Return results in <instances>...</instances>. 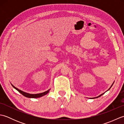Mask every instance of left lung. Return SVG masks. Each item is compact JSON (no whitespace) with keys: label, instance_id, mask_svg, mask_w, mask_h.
<instances>
[{"label":"left lung","instance_id":"obj_1","mask_svg":"<svg viewBox=\"0 0 124 124\" xmlns=\"http://www.w3.org/2000/svg\"><path fill=\"white\" fill-rule=\"evenodd\" d=\"M114 83H113V84H112V85L111 86V87H110V88H109V89H108V91H109V89H110V88H111V87H112V86L113 85V84H114ZM104 94V93H103V94H101V95H99V96H97V97H95V98H97V97H100V96H102V95H103V94ZM92 99H94V98H92Z\"/></svg>","mask_w":124,"mask_h":124}]
</instances>
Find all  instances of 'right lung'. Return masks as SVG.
I'll return each instance as SVG.
<instances>
[{"mask_svg":"<svg viewBox=\"0 0 124 124\" xmlns=\"http://www.w3.org/2000/svg\"><path fill=\"white\" fill-rule=\"evenodd\" d=\"M12 85L13 87H14L15 89H16V90L18 92H20V93L21 94H22L23 96H24L27 97H28V98H38V97H42V96H43L44 95H46L47 93H48L49 92V90L51 89H49L48 90H47V91L44 92H43V93H41L36 94H31L25 93V92H24L20 90V89H18L16 87H15V86H13L12 84Z\"/></svg>","mask_w":124,"mask_h":124,"instance_id":"add662e5","label":"right lung"}]
</instances>
